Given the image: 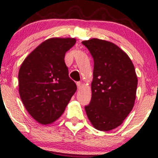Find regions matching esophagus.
I'll return each instance as SVG.
<instances>
[{"label": "esophagus", "mask_w": 158, "mask_h": 158, "mask_svg": "<svg viewBox=\"0 0 158 158\" xmlns=\"http://www.w3.org/2000/svg\"><path fill=\"white\" fill-rule=\"evenodd\" d=\"M77 85L78 89H80L81 87V83L80 82V81H78V82L77 83Z\"/></svg>", "instance_id": "34e87169"}]
</instances>
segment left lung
I'll return each instance as SVG.
<instances>
[{
	"instance_id": "8db88e82",
	"label": "left lung",
	"mask_w": 158,
	"mask_h": 158,
	"mask_svg": "<svg viewBox=\"0 0 158 158\" xmlns=\"http://www.w3.org/2000/svg\"><path fill=\"white\" fill-rule=\"evenodd\" d=\"M94 58L92 97L85 107L96 129L108 131L120 126L135 105L137 77L128 56L114 43L83 41Z\"/></svg>"
}]
</instances>
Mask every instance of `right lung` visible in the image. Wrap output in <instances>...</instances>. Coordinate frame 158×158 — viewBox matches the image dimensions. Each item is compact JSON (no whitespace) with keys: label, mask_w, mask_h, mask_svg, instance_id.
Segmentation results:
<instances>
[{"label":"right lung","mask_w":158,"mask_h":158,"mask_svg":"<svg viewBox=\"0 0 158 158\" xmlns=\"http://www.w3.org/2000/svg\"><path fill=\"white\" fill-rule=\"evenodd\" d=\"M76 41L73 38L49 39L32 50L21 65L20 97L28 113L41 124L59 119L77 91L64 62L65 53Z\"/></svg>","instance_id":"obj_1"}]
</instances>
